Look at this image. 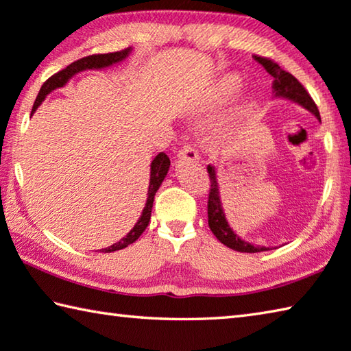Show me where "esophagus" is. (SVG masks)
I'll use <instances>...</instances> for the list:
<instances>
[{"label": "esophagus", "instance_id": "esophagus-1", "mask_svg": "<svg viewBox=\"0 0 351 351\" xmlns=\"http://www.w3.org/2000/svg\"><path fill=\"white\" fill-rule=\"evenodd\" d=\"M178 158L184 159V161H196V159H199V155H197V152L192 147V145L187 144L178 152Z\"/></svg>", "mask_w": 351, "mask_h": 351}]
</instances>
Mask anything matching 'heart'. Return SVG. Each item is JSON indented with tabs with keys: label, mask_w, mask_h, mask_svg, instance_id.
<instances>
[{
	"label": "heart",
	"mask_w": 351,
	"mask_h": 351,
	"mask_svg": "<svg viewBox=\"0 0 351 351\" xmlns=\"http://www.w3.org/2000/svg\"><path fill=\"white\" fill-rule=\"evenodd\" d=\"M242 86V80L234 75H227L224 78H221L218 84H216L215 97L218 99H228L233 97Z\"/></svg>",
	"instance_id": "obj_1"
}]
</instances>
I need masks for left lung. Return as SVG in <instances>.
I'll use <instances>...</instances> for the list:
<instances>
[{
  "label": "left lung",
  "instance_id": "8db88e82",
  "mask_svg": "<svg viewBox=\"0 0 351 351\" xmlns=\"http://www.w3.org/2000/svg\"><path fill=\"white\" fill-rule=\"evenodd\" d=\"M254 60H256L261 66H264L267 72L273 76V95H275V98H284V99L293 101V103L304 107L305 110L313 113L315 117L321 121L319 110H317L315 101L311 99L307 90H305L301 82H299L295 76L282 70L275 61L261 58V56H254ZM207 171L210 176V182H212V186H210V195H208V206H207L208 227L210 230H212V233L219 239V242H222V244L227 245L228 248H232V250H237L241 253H258V252L270 250L269 247L253 245L250 242L241 239L238 234L233 232V228L228 226L224 208H222L219 186H218V181H216V169L213 165H207Z\"/></svg>",
  "mask_w": 351,
  "mask_h": 351
}]
</instances>
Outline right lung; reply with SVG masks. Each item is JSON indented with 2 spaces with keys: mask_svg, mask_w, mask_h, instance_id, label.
Here are the masks:
<instances>
[{
  "mask_svg": "<svg viewBox=\"0 0 351 351\" xmlns=\"http://www.w3.org/2000/svg\"><path fill=\"white\" fill-rule=\"evenodd\" d=\"M132 53V47L121 50V52H113V53H104V55H90L86 56V58H81L78 61L72 62V64L67 66L64 70L55 73L52 78H49L46 82H44L40 93L35 99L34 109H32V113H35L38 107L41 106V103L49 93H52L56 88L64 87L67 82L73 78L75 75H78L81 72H86V70H101L106 67H110L113 64H119L121 61H124L127 56ZM170 167V159L165 154H158L155 156L154 161L150 164V182H149V192H147V201H145V206L143 208V213L139 216L138 222L135 227L125 234V237L121 239L117 244H113L110 247H107L103 250V253H110V252H117L121 250V248H125L127 245H130L135 242L139 237H141L143 232L147 228L149 222H150V216H152V207H154V199L155 195L158 192V189L161 187V184L164 181V178L167 176V171Z\"/></svg>",
  "mask_w": 351,
  "mask_h": 351,
  "instance_id": "add662e5",
  "label": "right lung"
}]
</instances>
